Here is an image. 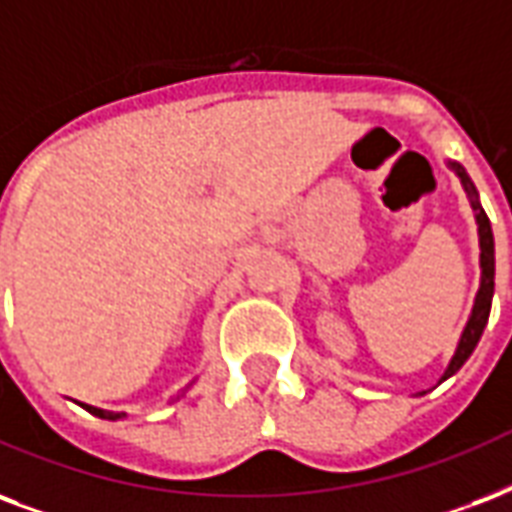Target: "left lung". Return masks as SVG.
<instances>
[{"label": "left lung", "mask_w": 512, "mask_h": 512, "mask_svg": "<svg viewBox=\"0 0 512 512\" xmlns=\"http://www.w3.org/2000/svg\"><path fill=\"white\" fill-rule=\"evenodd\" d=\"M451 169L456 171V177L462 179V187L470 204L475 209V222H478V241H481V287H478V295H475L473 314L467 319V325L462 330V338H459V346H456L454 357L448 362L446 373L440 376V381H446L448 376H454L456 370L462 368L464 362L470 360V354L475 351L478 341H481L483 327L489 322L491 311V298H494V233H491V222L486 217V212L481 209V201H478V190H475L473 179L467 177V171L459 166V163H448ZM438 381V384H440Z\"/></svg>", "instance_id": "1"}]
</instances>
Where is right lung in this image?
Returning <instances> with one entry per match:
<instances>
[{
	"label": "right lung",
	"instance_id": "1",
	"mask_svg": "<svg viewBox=\"0 0 512 512\" xmlns=\"http://www.w3.org/2000/svg\"><path fill=\"white\" fill-rule=\"evenodd\" d=\"M85 408V411H91L93 416H99V419H109V421H117V419H123L126 413H115V411H104V408H93V405H85L80 403Z\"/></svg>",
	"mask_w": 512,
	"mask_h": 512
}]
</instances>
